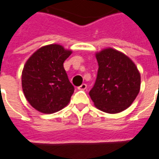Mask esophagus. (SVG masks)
<instances>
[{
  "mask_svg": "<svg viewBox=\"0 0 159 159\" xmlns=\"http://www.w3.org/2000/svg\"><path fill=\"white\" fill-rule=\"evenodd\" d=\"M87 89V84H85V83H83L81 86L78 87V89L79 90H85Z\"/></svg>",
  "mask_w": 159,
  "mask_h": 159,
  "instance_id": "obj_1",
  "label": "esophagus"
}]
</instances>
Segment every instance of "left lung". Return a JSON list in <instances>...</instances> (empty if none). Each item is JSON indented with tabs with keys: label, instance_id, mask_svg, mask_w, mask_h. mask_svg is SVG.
I'll return each mask as SVG.
<instances>
[{
	"label": "left lung",
	"instance_id": "1",
	"mask_svg": "<svg viewBox=\"0 0 159 159\" xmlns=\"http://www.w3.org/2000/svg\"><path fill=\"white\" fill-rule=\"evenodd\" d=\"M95 57L99 69L90 97L99 110L121 112L131 106L140 92V72L128 56L116 49H103Z\"/></svg>",
	"mask_w": 159,
	"mask_h": 159
}]
</instances>
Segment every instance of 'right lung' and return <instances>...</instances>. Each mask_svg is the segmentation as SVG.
<instances>
[{"label": "right lung", "instance_id": "obj_1", "mask_svg": "<svg viewBox=\"0 0 159 159\" xmlns=\"http://www.w3.org/2000/svg\"><path fill=\"white\" fill-rule=\"evenodd\" d=\"M71 50L59 44L44 46L26 61L22 71V89L26 100L42 113H53L66 107L74 93L64 62Z\"/></svg>", "mask_w": 159, "mask_h": 159}]
</instances>
